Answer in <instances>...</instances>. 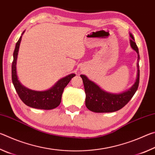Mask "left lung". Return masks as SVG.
I'll list each match as a JSON object with an SVG mask.
<instances>
[{
  "label": "left lung",
  "instance_id": "8db88e82",
  "mask_svg": "<svg viewBox=\"0 0 155 155\" xmlns=\"http://www.w3.org/2000/svg\"><path fill=\"white\" fill-rule=\"evenodd\" d=\"M131 39L130 45L137 53V74L132 87L120 93H111L104 90L84 74H81L85 92V105L91 111L96 113H111L118 111L127 104L137 90L140 83V54L137 46L132 34L129 33Z\"/></svg>",
  "mask_w": 155,
  "mask_h": 155
}]
</instances>
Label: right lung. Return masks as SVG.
Masks as SVG:
<instances>
[{
    "label": "right lung",
    "mask_w": 155,
    "mask_h": 155,
    "mask_svg": "<svg viewBox=\"0 0 155 155\" xmlns=\"http://www.w3.org/2000/svg\"><path fill=\"white\" fill-rule=\"evenodd\" d=\"M22 35L15 44V48L14 52V60L12 62V82L18 93L20 98L26 105L35 109L50 110L58 107L61 101V96L64 88L66 87L72 78L76 74L72 73L66 77L61 78L50 89L44 91H36L26 87L21 84L18 80L16 71V64L20 44L22 40Z\"/></svg>",
    "instance_id": "add662e5"
}]
</instances>
